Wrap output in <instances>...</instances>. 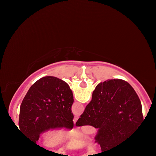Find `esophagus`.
<instances>
[{
	"label": "esophagus",
	"mask_w": 156,
	"mask_h": 156,
	"mask_svg": "<svg viewBox=\"0 0 156 156\" xmlns=\"http://www.w3.org/2000/svg\"><path fill=\"white\" fill-rule=\"evenodd\" d=\"M78 117H75L74 119H73V122H74V124H76V122H77V120H78Z\"/></svg>",
	"instance_id": "obj_1"
}]
</instances>
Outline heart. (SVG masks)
<instances>
[{"instance_id": "obj_1", "label": "heart", "mask_w": 156, "mask_h": 156, "mask_svg": "<svg viewBox=\"0 0 156 156\" xmlns=\"http://www.w3.org/2000/svg\"><path fill=\"white\" fill-rule=\"evenodd\" d=\"M67 139V136L64 135L62 130L57 128L49 129L44 132L42 136V141L44 146L56 147L65 142Z\"/></svg>"}]
</instances>
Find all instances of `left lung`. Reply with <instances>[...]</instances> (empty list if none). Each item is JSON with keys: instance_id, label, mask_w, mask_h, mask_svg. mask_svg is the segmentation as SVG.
I'll return each mask as SVG.
<instances>
[{"instance_id": "8db88e82", "label": "left lung", "mask_w": 156, "mask_h": 156, "mask_svg": "<svg viewBox=\"0 0 156 156\" xmlns=\"http://www.w3.org/2000/svg\"><path fill=\"white\" fill-rule=\"evenodd\" d=\"M73 102V92L65 81L53 76L40 78L31 86L21 103L20 130L36 144L45 130L72 129Z\"/></svg>"}]
</instances>
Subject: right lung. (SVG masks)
I'll return each mask as SVG.
<instances>
[{
	"mask_svg": "<svg viewBox=\"0 0 156 156\" xmlns=\"http://www.w3.org/2000/svg\"><path fill=\"white\" fill-rule=\"evenodd\" d=\"M143 120L141 101L133 87L124 80L112 79L98 84L76 125L98 128L95 142L105 152L120 145Z\"/></svg>",
	"mask_w": 156,
	"mask_h": 156,
	"instance_id": "add662e5",
	"label": "right lung"
}]
</instances>
